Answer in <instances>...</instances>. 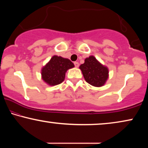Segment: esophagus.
<instances>
[{"instance_id": "esophagus-1", "label": "esophagus", "mask_w": 148, "mask_h": 148, "mask_svg": "<svg viewBox=\"0 0 148 148\" xmlns=\"http://www.w3.org/2000/svg\"><path fill=\"white\" fill-rule=\"evenodd\" d=\"M74 64H75V67H77V68L79 67V64L78 62H75Z\"/></svg>"}]
</instances>
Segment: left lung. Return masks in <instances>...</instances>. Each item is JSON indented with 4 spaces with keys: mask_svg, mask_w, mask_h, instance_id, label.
<instances>
[{
    "mask_svg": "<svg viewBox=\"0 0 148 148\" xmlns=\"http://www.w3.org/2000/svg\"><path fill=\"white\" fill-rule=\"evenodd\" d=\"M79 69L86 82L94 87L103 86L108 79V67L101 64L94 56L86 58Z\"/></svg>",
    "mask_w": 148,
    "mask_h": 148,
    "instance_id": "obj_1",
    "label": "left lung"
}]
</instances>
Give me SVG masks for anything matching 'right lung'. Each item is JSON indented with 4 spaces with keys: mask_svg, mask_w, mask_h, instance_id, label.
Here are the masks:
<instances>
[{
    "mask_svg": "<svg viewBox=\"0 0 148 148\" xmlns=\"http://www.w3.org/2000/svg\"><path fill=\"white\" fill-rule=\"evenodd\" d=\"M74 66V64L68 58L54 55L42 69V80L50 86L61 84L67 70Z\"/></svg>",
    "mask_w": 148,
    "mask_h": 148,
    "instance_id": "1",
    "label": "right lung"
}]
</instances>
